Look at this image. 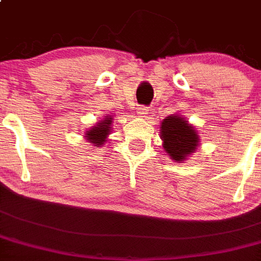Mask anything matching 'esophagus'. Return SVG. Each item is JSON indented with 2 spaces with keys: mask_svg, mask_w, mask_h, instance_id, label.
I'll list each match as a JSON object with an SVG mask.
<instances>
[{
  "mask_svg": "<svg viewBox=\"0 0 261 261\" xmlns=\"http://www.w3.org/2000/svg\"><path fill=\"white\" fill-rule=\"evenodd\" d=\"M148 113H149V108L145 106H140L138 108V116L142 117V118H144V117L148 116Z\"/></svg>",
  "mask_w": 261,
  "mask_h": 261,
  "instance_id": "esophagus-1",
  "label": "esophagus"
}]
</instances>
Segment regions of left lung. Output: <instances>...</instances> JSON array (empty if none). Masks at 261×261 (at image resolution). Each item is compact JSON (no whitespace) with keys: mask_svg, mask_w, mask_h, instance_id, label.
<instances>
[{"mask_svg":"<svg viewBox=\"0 0 261 261\" xmlns=\"http://www.w3.org/2000/svg\"><path fill=\"white\" fill-rule=\"evenodd\" d=\"M161 135L165 150L177 162L186 160L187 155L193 153L198 145L197 131L181 117H177V114L164 119L161 125Z\"/></svg>","mask_w":261,"mask_h":261,"instance_id":"1","label":"left lung"}]
</instances>
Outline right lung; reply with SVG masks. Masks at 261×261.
I'll return each instance as SVG.
<instances>
[{"label": "right lung", "instance_id": "add662e5", "mask_svg": "<svg viewBox=\"0 0 261 261\" xmlns=\"http://www.w3.org/2000/svg\"><path fill=\"white\" fill-rule=\"evenodd\" d=\"M111 117L106 116V118L103 119V122L96 125L95 127H92L91 130H89L86 133V138L89 142H91L92 144L96 145V147H103L104 142H106L107 135L111 131Z\"/></svg>", "mask_w": 261, "mask_h": 261}]
</instances>
